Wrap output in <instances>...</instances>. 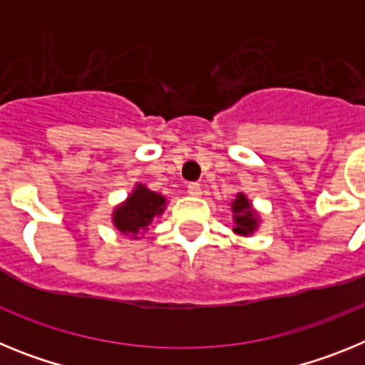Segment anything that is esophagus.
Returning <instances> with one entry per match:
<instances>
[{
  "label": "esophagus",
  "mask_w": 365,
  "mask_h": 365,
  "mask_svg": "<svg viewBox=\"0 0 365 365\" xmlns=\"http://www.w3.org/2000/svg\"><path fill=\"white\" fill-rule=\"evenodd\" d=\"M188 193L190 195H195V197H197V195H201V186H199L197 182H190Z\"/></svg>",
  "instance_id": "34e87169"
}]
</instances>
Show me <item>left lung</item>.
I'll return each instance as SVG.
<instances>
[{
    "label": "left lung",
    "instance_id": "obj_1",
    "mask_svg": "<svg viewBox=\"0 0 365 365\" xmlns=\"http://www.w3.org/2000/svg\"><path fill=\"white\" fill-rule=\"evenodd\" d=\"M230 210L232 217H234V228H232L234 234L248 237V235H252L257 230L261 217L252 206V202H250V199L243 192L237 193L234 201L230 202Z\"/></svg>",
    "mask_w": 365,
    "mask_h": 365
}]
</instances>
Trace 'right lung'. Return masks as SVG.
I'll return each mask as SVG.
<instances>
[{
    "mask_svg": "<svg viewBox=\"0 0 365 365\" xmlns=\"http://www.w3.org/2000/svg\"><path fill=\"white\" fill-rule=\"evenodd\" d=\"M166 210V197L153 192L146 185L137 182L131 193L115 206L111 221L122 235H130L131 240H140V235L148 232L155 217H159Z\"/></svg>",
    "mask_w": 365,
    "mask_h": 365,
    "instance_id": "obj_1",
    "label": "right lung"
}]
</instances>
